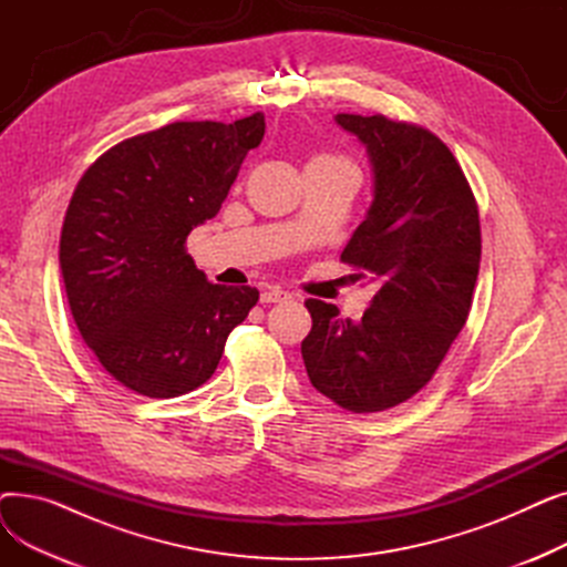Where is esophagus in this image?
Returning <instances> with one entry per match:
<instances>
[{"mask_svg":"<svg viewBox=\"0 0 567 567\" xmlns=\"http://www.w3.org/2000/svg\"><path fill=\"white\" fill-rule=\"evenodd\" d=\"M291 299H293V293L278 285H271L261 291V303H287Z\"/></svg>","mask_w":567,"mask_h":567,"instance_id":"34e87169","label":"esophagus"}]
</instances>
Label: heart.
Wrapping results in <instances>:
<instances>
[{
	"instance_id": "obj_1",
	"label": "heart",
	"mask_w": 567,
	"mask_h": 567,
	"mask_svg": "<svg viewBox=\"0 0 567 567\" xmlns=\"http://www.w3.org/2000/svg\"><path fill=\"white\" fill-rule=\"evenodd\" d=\"M310 163H321V165H351L344 156H338V154H329V152H321V154H315L310 158Z\"/></svg>"
}]
</instances>
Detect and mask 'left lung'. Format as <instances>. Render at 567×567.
Wrapping results in <instances>:
<instances>
[{"mask_svg": "<svg viewBox=\"0 0 567 567\" xmlns=\"http://www.w3.org/2000/svg\"><path fill=\"white\" fill-rule=\"evenodd\" d=\"M374 172V199L340 259L379 285L361 321L308 299L301 342L315 389L351 413L393 409L430 383L464 329L481 268V216L432 131L383 114H338Z\"/></svg>", "mask_w": 567, "mask_h": 567, "instance_id": "1", "label": "left lung"}]
</instances>
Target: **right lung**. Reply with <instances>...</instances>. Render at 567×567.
<instances>
[{
  "mask_svg": "<svg viewBox=\"0 0 567 567\" xmlns=\"http://www.w3.org/2000/svg\"><path fill=\"white\" fill-rule=\"evenodd\" d=\"M264 137V114L174 122L114 144L78 182L59 241L71 315L128 391L167 400L212 379L255 287L208 282L186 250Z\"/></svg>",
  "mask_w": 567,
  "mask_h": 567,
  "instance_id": "right-lung-1",
  "label": "right lung"
}]
</instances>
